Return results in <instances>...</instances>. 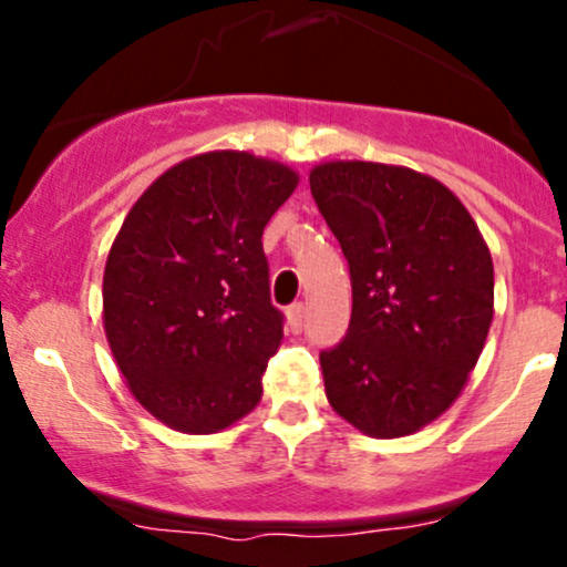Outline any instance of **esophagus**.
<instances>
[{"instance_id": "obj_1", "label": "esophagus", "mask_w": 567, "mask_h": 567, "mask_svg": "<svg viewBox=\"0 0 567 567\" xmlns=\"http://www.w3.org/2000/svg\"><path fill=\"white\" fill-rule=\"evenodd\" d=\"M288 320H290V328L296 330V333H301L303 324H306V306L303 303H292L288 309Z\"/></svg>"}]
</instances>
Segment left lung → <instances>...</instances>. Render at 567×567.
Instances as JSON below:
<instances>
[{"label": "left lung", "mask_w": 567, "mask_h": 567, "mask_svg": "<svg viewBox=\"0 0 567 567\" xmlns=\"http://www.w3.org/2000/svg\"><path fill=\"white\" fill-rule=\"evenodd\" d=\"M311 197L351 277L349 330L320 351L338 415L370 437L419 432L461 394L493 320V261L458 197L408 167L328 162Z\"/></svg>", "instance_id": "8db88e82"}]
</instances>
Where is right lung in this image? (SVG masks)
Masks as SVG:
<instances>
[{
  "label": "right lung",
  "mask_w": 567,
  "mask_h": 567,
  "mask_svg": "<svg viewBox=\"0 0 567 567\" xmlns=\"http://www.w3.org/2000/svg\"><path fill=\"white\" fill-rule=\"evenodd\" d=\"M298 175L245 152H210L162 173L116 234L103 324L130 392L162 424L213 434L261 400L282 341L264 226Z\"/></svg>",
  "instance_id": "right-lung-1"
}]
</instances>
